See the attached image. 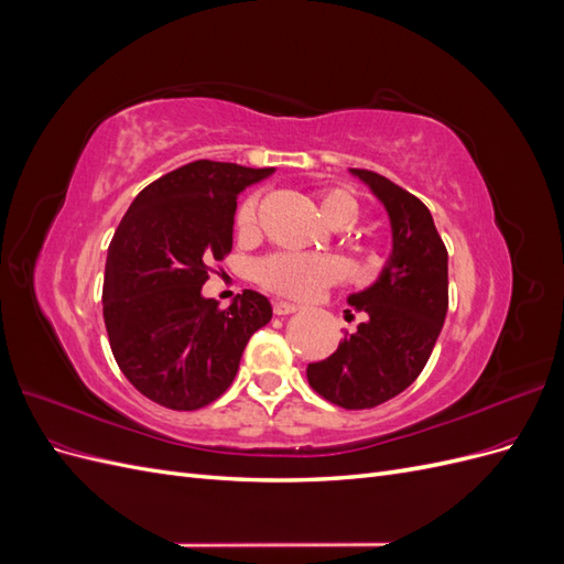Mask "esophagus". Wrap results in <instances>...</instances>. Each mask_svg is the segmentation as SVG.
Masks as SVG:
<instances>
[{"label": "esophagus", "instance_id": "obj_1", "mask_svg": "<svg viewBox=\"0 0 564 564\" xmlns=\"http://www.w3.org/2000/svg\"><path fill=\"white\" fill-rule=\"evenodd\" d=\"M272 308H275V315H292V313L299 311V305L292 303V301H275Z\"/></svg>", "mask_w": 564, "mask_h": 564}]
</instances>
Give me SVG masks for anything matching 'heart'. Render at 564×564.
Here are the masks:
<instances>
[{"instance_id":"1","label":"heart","mask_w":564,"mask_h":564,"mask_svg":"<svg viewBox=\"0 0 564 564\" xmlns=\"http://www.w3.org/2000/svg\"><path fill=\"white\" fill-rule=\"evenodd\" d=\"M317 207L322 216L329 220L332 226H346L360 212V202L348 191V187H319L315 193ZM259 204L261 195L251 193L240 202V207L235 212V228L240 235H251L259 224ZM360 256L371 263L379 265L383 261V251L377 242L360 245ZM346 265L336 256L324 253H292V251H278L268 253L261 261L253 265V278L261 286L270 289V292L308 299L322 292L324 286L336 284L344 280Z\"/></svg>"}]
</instances>
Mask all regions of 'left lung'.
<instances>
[{"label": "left lung", "instance_id": "8db88e82", "mask_svg": "<svg viewBox=\"0 0 564 564\" xmlns=\"http://www.w3.org/2000/svg\"><path fill=\"white\" fill-rule=\"evenodd\" d=\"M352 174L388 209L392 256L377 284L348 299L362 317L357 329L305 373L332 404L373 409L412 386L435 348L449 308L447 247L419 197L369 169Z\"/></svg>", "mask_w": 564, "mask_h": 564}]
</instances>
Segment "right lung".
<instances>
[{
  "label": "right lung",
  "instance_id": "add662e5",
  "mask_svg": "<svg viewBox=\"0 0 564 564\" xmlns=\"http://www.w3.org/2000/svg\"><path fill=\"white\" fill-rule=\"evenodd\" d=\"M272 174L197 160L135 195L108 249L104 317L129 383L174 412L207 406L230 388L270 301L247 289L232 305L204 299L212 263L232 249L237 195Z\"/></svg>",
  "mask_w": 564,
  "mask_h": 564
}]
</instances>
